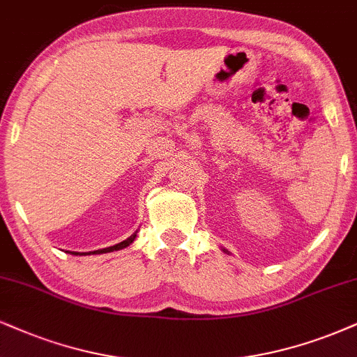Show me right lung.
<instances>
[{
  "label": "right lung",
  "instance_id": "obj_1",
  "mask_svg": "<svg viewBox=\"0 0 357 357\" xmlns=\"http://www.w3.org/2000/svg\"><path fill=\"white\" fill-rule=\"evenodd\" d=\"M135 236H137V233H134V235H130L129 238L127 240H124V241H121V243H117V245H114V246H109V248H102V250H96V252H91L92 255H99V253H107V252H114V250H122V248H126V246H129L132 241L135 240ZM91 253H87V255H91ZM73 255H86V253H76L74 252Z\"/></svg>",
  "mask_w": 357,
  "mask_h": 357
}]
</instances>
